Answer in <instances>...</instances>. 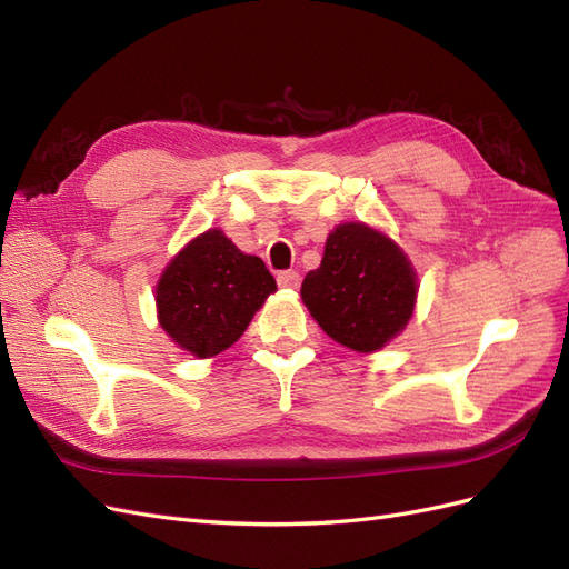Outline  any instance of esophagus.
I'll return each mask as SVG.
<instances>
[{
    "instance_id": "obj_1",
    "label": "esophagus",
    "mask_w": 569,
    "mask_h": 569,
    "mask_svg": "<svg viewBox=\"0 0 569 569\" xmlns=\"http://www.w3.org/2000/svg\"><path fill=\"white\" fill-rule=\"evenodd\" d=\"M276 281H279L281 288L293 290L300 286V273L298 271H281L279 276H276Z\"/></svg>"
}]
</instances>
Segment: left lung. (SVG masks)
<instances>
[{"label":"left lung","mask_w":569,"mask_h":569,"mask_svg":"<svg viewBox=\"0 0 569 569\" xmlns=\"http://www.w3.org/2000/svg\"><path fill=\"white\" fill-rule=\"evenodd\" d=\"M417 290L415 267L396 240L346 221L329 233L321 264L305 276L300 296L323 333L367 355L408 327Z\"/></svg>","instance_id":"1"}]
</instances>
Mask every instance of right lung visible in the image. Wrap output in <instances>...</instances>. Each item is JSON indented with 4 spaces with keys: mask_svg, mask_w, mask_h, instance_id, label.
Returning a JSON list of instances; mask_svg holds the SVG:
<instances>
[{
    "mask_svg": "<svg viewBox=\"0 0 569 569\" xmlns=\"http://www.w3.org/2000/svg\"><path fill=\"white\" fill-rule=\"evenodd\" d=\"M271 293L276 281L262 259L240 252L221 229H209L161 271L157 319L178 348L204 360L231 348Z\"/></svg>",
    "mask_w": 569,
    "mask_h": 569,
    "instance_id": "add662e5",
    "label": "right lung"
}]
</instances>
